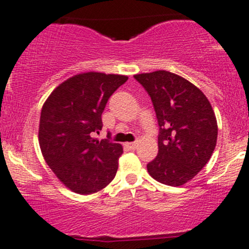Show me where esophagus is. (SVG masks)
Here are the masks:
<instances>
[{"label":"esophagus","instance_id":"obj_1","mask_svg":"<svg viewBox=\"0 0 249 249\" xmlns=\"http://www.w3.org/2000/svg\"><path fill=\"white\" fill-rule=\"evenodd\" d=\"M125 147L134 150V149H136V148H138V142H127V143H125Z\"/></svg>","mask_w":249,"mask_h":249}]
</instances>
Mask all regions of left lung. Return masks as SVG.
<instances>
[{
  "mask_svg": "<svg viewBox=\"0 0 249 249\" xmlns=\"http://www.w3.org/2000/svg\"><path fill=\"white\" fill-rule=\"evenodd\" d=\"M152 99L156 113L159 153L147 164L153 178L182 186L213 154L217 139L214 110L206 95L183 77L167 71L134 75Z\"/></svg>",
  "mask_w": 249,
  "mask_h": 249,
  "instance_id": "8db88e82",
  "label": "left lung"
}]
</instances>
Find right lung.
Segmentation results:
<instances>
[{"mask_svg": "<svg viewBox=\"0 0 249 249\" xmlns=\"http://www.w3.org/2000/svg\"><path fill=\"white\" fill-rule=\"evenodd\" d=\"M128 76L81 72L57 86L43 103L38 127L42 155L67 188L89 195L115 178L120 143L91 138L102 129L101 115L111 94Z\"/></svg>", "mask_w": 249, "mask_h": 249, "instance_id": "1", "label": "right lung"}]
</instances>
